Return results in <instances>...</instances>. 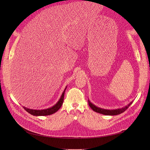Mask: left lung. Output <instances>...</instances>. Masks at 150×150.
Instances as JSON below:
<instances>
[{
  "mask_svg": "<svg viewBox=\"0 0 150 150\" xmlns=\"http://www.w3.org/2000/svg\"><path fill=\"white\" fill-rule=\"evenodd\" d=\"M88 103L89 106L91 107V108H92V109L93 110V111H95L96 112L100 113V114H102L103 115H118V114H120L121 113L125 112L126 110H127L129 106L132 103V101H131V103L127 106H125L123 108L121 109H114V110H108V109H101L100 108H98L97 106H96L95 105H93V104H92L91 102L89 101V100H88Z\"/></svg>",
  "mask_w": 150,
  "mask_h": 150,
  "instance_id": "8db88e82",
  "label": "left lung"
}]
</instances>
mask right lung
Instances as JSON below:
<instances>
[{"label":"right lung","mask_w":150,"mask_h":150,"mask_svg":"<svg viewBox=\"0 0 150 150\" xmlns=\"http://www.w3.org/2000/svg\"><path fill=\"white\" fill-rule=\"evenodd\" d=\"M66 89V88L64 89V92H63L62 96L61 97V98L58 101V103L55 105H54L53 107L50 108H48V109H43V110H35V109H30L27 108L23 107V108L29 114L33 115H35V116L49 115L53 114V113L58 111V110L60 109V108L61 107V106L62 105L63 100H64V93H65Z\"/></svg>","instance_id":"1"}]
</instances>
